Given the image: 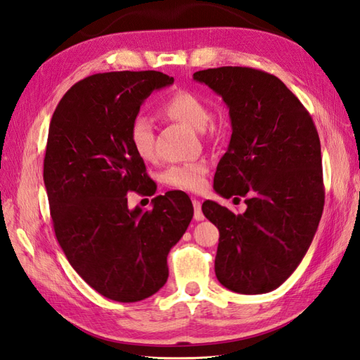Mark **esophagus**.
<instances>
[{
	"instance_id": "34e87169",
	"label": "esophagus",
	"mask_w": 360,
	"mask_h": 360,
	"mask_svg": "<svg viewBox=\"0 0 360 360\" xmlns=\"http://www.w3.org/2000/svg\"><path fill=\"white\" fill-rule=\"evenodd\" d=\"M193 207H195V219L196 221H204V213H202V204L200 200L193 198Z\"/></svg>"
}]
</instances>
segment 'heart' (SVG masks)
<instances>
[{
  "instance_id": "b5f03b06",
  "label": "heart",
  "mask_w": 360,
  "mask_h": 360,
  "mask_svg": "<svg viewBox=\"0 0 360 360\" xmlns=\"http://www.w3.org/2000/svg\"><path fill=\"white\" fill-rule=\"evenodd\" d=\"M160 112L169 118L178 120L196 130H204L210 120V110L198 95L187 90H178L161 104ZM131 148L141 160L148 161L155 156V130L147 116L138 115L129 129ZM208 165L205 161H195L172 165L164 173L167 186L178 190L196 191L204 187Z\"/></svg>"
}]
</instances>
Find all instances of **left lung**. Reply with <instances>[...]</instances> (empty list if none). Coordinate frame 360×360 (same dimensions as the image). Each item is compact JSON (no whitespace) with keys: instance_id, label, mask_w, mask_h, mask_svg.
<instances>
[{"instance_id":"1","label":"left lung","mask_w":360,"mask_h":360,"mask_svg":"<svg viewBox=\"0 0 360 360\" xmlns=\"http://www.w3.org/2000/svg\"><path fill=\"white\" fill-rule=\"evenodd\" d=\"M229 107L231 138L214 174L222 198L247 196L235 214L205 200L219 230L216 278L240 295L282 285L302 261L323 210L321 141L310 113L274 75L250 67L193 73Z\"/></svg>"}]
</instances>
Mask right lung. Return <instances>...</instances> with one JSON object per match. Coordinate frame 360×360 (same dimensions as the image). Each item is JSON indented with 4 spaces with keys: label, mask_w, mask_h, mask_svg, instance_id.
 <instances>
[{
    "label": "right lung",
    "mask_w": 360,
    "mask_h": 360,
    "mask_svg": "<svg viewBox=\"0 0 360 360\" xmlns=\"http://www.w3.org/2000/svg\"><path fill=\"white\" fill-rule=\"evenodd\" d=\"M173 81L155 70L91 75L67 90L50 121L44 186L56 239L73 270L116 302L164 287L167 256L193 218L190 198L176 190L153 198L148 212L127 205L129 191L153 187L130 146V124Z\"/></svg>",
    "instance_id": "add662e5"
}]
</instances>
